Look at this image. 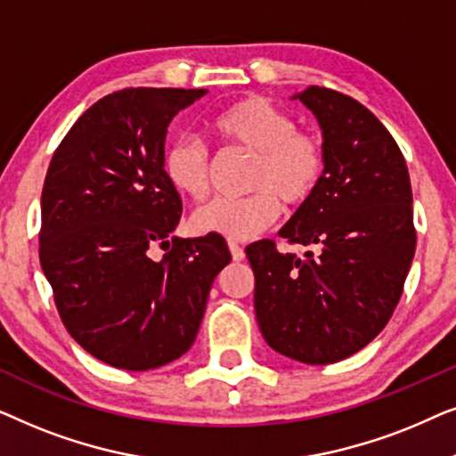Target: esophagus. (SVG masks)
<instances>
[{
  "instance_id": "1",
  "label": "esophagus",
  "mask_w": 456,
  "mask_h": 456,
  "mask_svg": "<svg viewBox=\"0 0 456 456\" xmlns=\"http://www.w3.org/2000/svg\"><path fill=\"white\" fill-rule=\"evenodd\" d=\"M228 248H230V253H232V259L234 261H242L245 259V248H242L239 242H234V240H230L228 242Z\"/></svg>"
}]
</instances>
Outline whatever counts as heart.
Segmentation results:
<instances>
[{
	"instance_id": "1",
	"label": "heart",
	"mask_w": 456,
	"mask_h": 456,
	"mask_svg": "<svg viewBox=\"0 0 456 456\" xmlns=\"http://www.w3.org/2000/svg\"><path fill=\"white\" fill-rule=\"evenodd\" d=\"M226 145L253 153L245 199H214L192 214V228L230 240H251L280 216V200L301 205L314 195L326 172V153L317 136L297 130L292 118L264 97L251 95L226 105L209 122ZM164 174L174 189L203 199L209 186L208 149L195 136H178L164 153Z\"/></svg>"
}]
</instances>
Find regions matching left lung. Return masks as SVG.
Segmentation results:
<instances>
[{
	"instance_id": "1",
	"label": "left lung",
	"mask_w": 456,
	"mask_h": 456,
	"mask_svg": "<svg viewBox=\"0 0 456 456\" xmlns=\"http://www.w3.org/2000/svg\"><path fill=\"white\" fill-rule=\"evenodd\" d=\"M326 153L317 191L280 230L305 257L273 240L247 247L255 315L273 351L301 363H336L388 323L415 255L413 192L401 149L357 99L309 86Z\"/></svg>"
}]
</instances>
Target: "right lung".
Segmentation results:
<instances>
[{
	"instance_id": "1",
	"label": "right lung",
	"mask_w": 456,
	"mask_h": 456,
	"mask_svg": "<svg viewBox=\"0 0 456 456\" xmlns=\"http://www.w3.org/2000/svg\"><path fill=\"white\" fill-rule=\"evenodd\" d=\"M205 89H124L74 122L41 195L39 257L74 340L118 370L147 371L197 338L211 284L230 264L220 234L172 236L183 203L164 174L174 116ZM167 248L153 260V246Z\"/></svg>"
}]
</instances>
